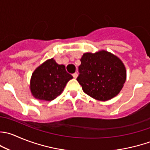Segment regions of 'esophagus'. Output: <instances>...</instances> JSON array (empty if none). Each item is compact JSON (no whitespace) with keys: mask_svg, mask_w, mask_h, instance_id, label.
<instances>
[{"mask_svg":"<svg viewBox=\"0 0 150 150\" xmlns=\"http://www.w3.org/2000/svg\"><path fill=\"white\" fill-rule=\"evenodd\" d=\"M72 76H73L74 78H77V77H78V73L75 72V73H74L73 75H72Z\"/></svg>","mask_w":150,"mask_h":150,"instance_id":"obj_1","label":"esophagus"}]
</instances>
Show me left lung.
<instances>
[{"mask_svg": "<svg viewBox=\"0 0 150 150\" xmlns=\"http://www.w3.org/2000/svg\"><path fill=\"white\" fill-rule=\"evenodd\" d=\"M77 81L92 98L107 101L117 95L125 83L127 72L121 59L102 50L83 53Z\"/></svg>", "mask_w": 150, "mask_h": 150, "instance_id": "obj_1", "label": "left lung"}]
</instances>
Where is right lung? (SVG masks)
<instances>
[{"mask_svg":"<svg viewBox=\"0 0 150 150\" xmlns=\"http://www.w3.org/2000/svg\"><path fill=\"white\" fill-rule=\"evenodd\" d=\"M73 77L67 73L63 64L53 59H47L32 73L30 89L34 98L51 101L64 91L67 83Z\"/></svg>","mask_w":150,"mask_h":150,"instance_id":"1","label":"right lung"}]
</instances>
